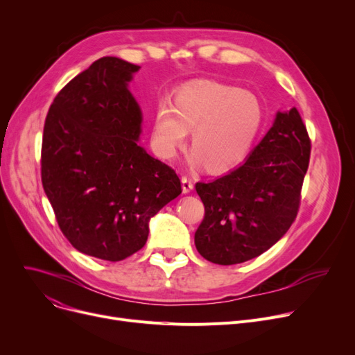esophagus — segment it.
I'll list each match as a JSON object with an SVG mask.
<instances>
[{"label":"esophagus","instance_id":"1","mask_svg":"<svg viewBox=\"0 0 355 355\" xmlns=\"http://www.w3.org/2000/svg\"><path fill=\"white\" fill-rule=\"evenodd\" d=\"M181 182H182V193H184V194H189L190 191H193L194 184H193V180H191V178L182 177V178H181Z\"/></svg>","mask_w":355,"mask_h":355}]
</instances>
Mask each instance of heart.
<instances>
[{"mask_svg": "<svg viewBox=\"0 0 355 355\" xmlns=\"http://www.w3.org/2000/svg\"><path fill=\"white\" fill-rule=\"evenodd\" d=\"M254 93L210 80H194L161 102L154 115L153 144L162 158H174L191 129L189 162L221 171L243 159L263 123Z\"/></svg>", "mask_w": 355, "mask_h": 355, "instance_id": "obj_1", "label": "heart"}]
</instances>
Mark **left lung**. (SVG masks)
I'll list each match as a JSON object with an SVG mask.
<instances>
[{
  "instance_id": "obj_1",
  "label": "left lung",
  "mask_w": 355,
  "mask_h": 355,
  "mask_svg": "<svg viewBox=\"0 0 355 355\" xmlns=\"http://www.w3.org/2000/svg\"><path fill=\"white\" fill-rule=\"evenodd\" d=\"M309 155L311 139L300 112H277L243 164L214 181L196 184L206 210L194 236L198 253L227 266L270 249L300 210Z\"/></svg>"
}]
</instances>
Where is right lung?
<instances>
[{
  "label": "right lung",
  "mask_w": 355,
  "mask_h": 355,
  "mask_svg": "<svg viewBox=\"0 0 355 355\" xmlns=\"http://www.w3.org/2000/svg\"><path fill=\"white\" fill-rule=\"evenodd\" d=\"M141 67L102 58L54 98L42 182L74 249L119 262L144 248L149 218L181 194L171 166L138 145L142 112L128 89Z\"/></svg>",
  "instance_id": "1"
}]
</instances>
